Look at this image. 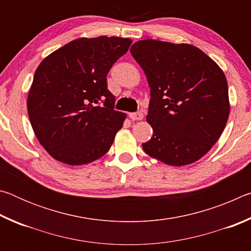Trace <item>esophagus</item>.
Returning a JSON list of instances; mask_svg holds the SVG:
<instances>
[{
  "label": "esophagus",
  "instance_id": "34e87169",
  "mask_svg": "<svg viewBox=\"0 0 251 251\" xmlns=\"http://www.w3.org/2000/svg\"><path fill=\"white\" fill-rule=\"evenodd\" d=\"M129 117L133 121H141V120H143L144 115H143L142 112H135V113H130L129 114Z\"/></svg>",
  "mask_w": 251,
  "mask_h": 251
}]
</instances>
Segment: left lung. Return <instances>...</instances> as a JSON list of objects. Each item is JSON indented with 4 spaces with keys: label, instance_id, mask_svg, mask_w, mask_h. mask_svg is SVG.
I'll list each match as a JSON object with an SVG mask.
<instances>
[{
    "label": "left lung",
    "instance_id": "8db88e82",
    "mask_svg": "<svg viewBox=\"0 0 251 251\" xmlns=\"http://www.w3.org/2000/svg\"><path fill=\"white\" fill-rule=\"evenodd\" d=\"M151 86L147 122L152 137L143 143L147 155L184 166L208 152L229 116L228 85L220 67L189 44L156 40L130 48Z\"/></svg>",
    "mask_w": 251,
    "mask_h": 251
}]
</instances>
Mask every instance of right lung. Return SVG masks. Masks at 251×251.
Segmentation results:
<instances>
[{"label": "right lung", "mask_w": 251, "mask_h": 251, "mask_svg": "<svg viewBox=\"0 0 251 251\" xmlns=\"http://www.w3.org/2000/svg\"><path fill=\"white\" fill-rule=\"evenodd\" d=\"M131 40H74L45 57L34 74L27 112L37 139L67 165H84L109 151L126 115L114 109L107 76Z\"/></svg>", "instance_id": "obj_1"}]
</instances>
